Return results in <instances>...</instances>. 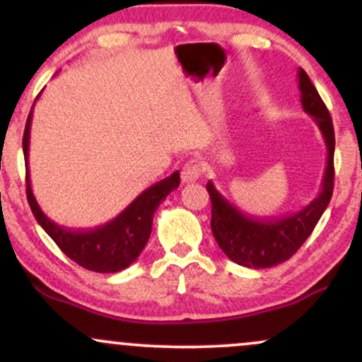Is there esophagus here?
<instances>
[{
	"label": "esophagus",
	"mask_w": 362,
	"mask_h": 362,
	"mask_svg": "<svg viewBox=\"0 0 362 362\" xmlns=\"http://www.w3.org/2000/svg\"><path fill=\"white\" fill-rule=\"evenodd\" d=\"M201 173H202V165L199 163L197 160H190L187 161L184 168H182V180H184L185 184H190V182L199 180Z\"/></svg>",
	"instance_id": "1"
}]
</instances>
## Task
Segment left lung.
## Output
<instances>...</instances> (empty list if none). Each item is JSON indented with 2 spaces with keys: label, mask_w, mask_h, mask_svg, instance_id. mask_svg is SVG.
<instances>
[{
  "label": "left lung",
  "mask_w": 362,
  "mask_h": 362,
  "mask_svg": "<svg viewBox=\"0 0 362 362\" xmlns=\"http://www.w3.org/2000/svg\"><path fill=\"white\" fill-rule=\"evenodd\" d=\"M298 81H300L303 110L317 122L327 146V167L322 178V189L317 197L294 214L272 219H257L243 214L238 207L226 201L216 190L213 182H207L206 185L213 206L211 230L216 242L226 253L228 259L243 267L267 269L291 259L315 230L334 192V124L325 103L305 69L298 71Z\"/></svg>",
  "instance_id": "left-lung-1"
}]
</instances>
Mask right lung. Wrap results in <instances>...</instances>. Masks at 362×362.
Wrapping results in <instances>:
<instances>
[{
	"label": "right lung",
	"mask_w": 362,
	"mask_h": 362,
	"mask_svg": "<svg viewBox=\"0 0 362 362\" xmlns=\"http://www.w3.org/2000/svg\"><path fill=\"white\" fill-rule=\"evenodd\" d=\"M39 98V97H37ZM35 105V102H34ZM32 107L28 114L23 132V155L25 170H27V199L34 213L37 223L44 228V231L56 242L66 255L81 267L93 272H119L129 267L143 248L146 247L149 235H151L153 216L161 201L180 185V173L156 182L149 189L141 192L126 209L109 223L91 230H68L51 221L40 206L37 204L35 195L32 192L30 175H28V144H30V126H32Z\"/></svg>",
	"instance_id": "obj_1"
}]
</instances>
